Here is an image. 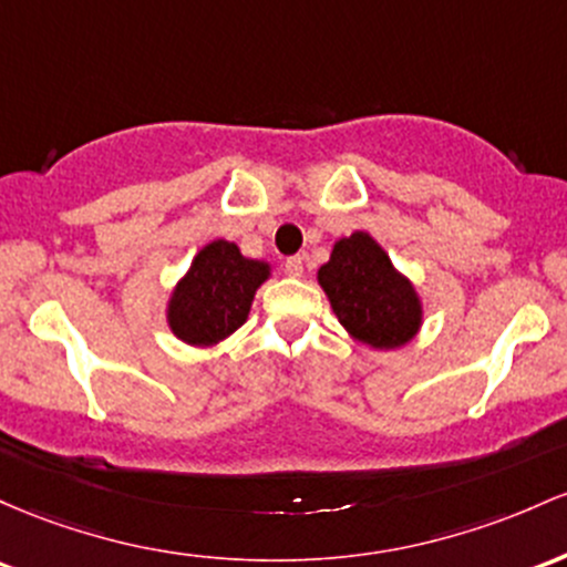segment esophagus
<instances>
[{
	"instance_id": "34e87169",
	"label": "esophagus",
	"mask_w": 567,
	"mask_h": 567,
	"mask_svg": "<svg viewBox=\"0 0 567 567\" xmlns=\"http://www.w3.org/2000/svg\"><path fill=\"white\" fill-rule=\"evenodd\" d=\"M284 270H286V276L300 278V276H302V270H305V259L300 257V254H295V257L286 259V262H284Z\"/></svg>"
}]
</instances>
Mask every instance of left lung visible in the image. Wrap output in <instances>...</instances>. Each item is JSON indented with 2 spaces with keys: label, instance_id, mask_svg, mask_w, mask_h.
<instances>
[{
  "label": "left lung",
  "instance_id": "8db88e82",
  "mask_svg": "<svg viewBox=\"0 0 567 567\" xmlns=\"http://www.w3.org/2000/svg\"><path fill=\"white\" fill-rule=\"evenodd\" d=\"M318 284L342 327L367 346L399 348L421 327L415 289L367 233L337 240L332 259L318 270Z\"/></svg>",
  "mask_w": 567,
  "mask_h": 567
}]
</instances>
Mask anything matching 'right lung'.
<instances>
[{"instance_id": "1", "label": "right lung", "mask_w": 567, "mask_h": 567, "mask_svg": "<svg viewBox=\"0 0 567 567\" xmlns=\"http://www.w3.org/2000/svg\"><path fill=\"white\" fill-rule=\"evenodd\" d=\"M270 276L265 262L246 259L238 246L214 240L171 297L168 321L189 346H214L233 334L249 316L254 291Z\"/></svg>"}]
</instances>
